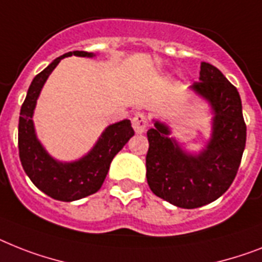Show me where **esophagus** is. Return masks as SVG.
Here are the masks:
<instances>
[{
  "label": "esophagus",
  "mask_w": 262,
  "mask_h": 262,
  "mask_svg": "<svg viewBox=\"0 0 262 262\" xmlns=\"http://www.w3.org/2000/svg\"><path fill=\"white\" fill-rule=\"evenodd\" d=\"M133 127L136 134L146 133L147 127H148V118H147L146 114L138 112L133 118Z\"/></svg>",
  "instance_id": "34e87169"
}]
</instances>
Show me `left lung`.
Here are the masks:
<instances>
[{
    "instance_id": "obj_1",
    "label": "left lung",
    "mask_w": 262,
    "mask_h": 262,
    "mask_svg": "<svg viewBox=\"0 0 262 262\" xmlns=\"http://www.w3.org/2000/svg\"><path fill=\"white\" fill-rule=\"evenodd\" d=\"M191 90L213 108V133L198 155L186 152L161 122L147 131V183L162 200L195 209L222 195L234 181L246 143V124L237 88L209 62H201L200 81Z\"/></svg>"
}]
</instances>
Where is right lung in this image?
I'll return each mask as SVG.
<instances>
[{
	"label": "right lung",
	"mask_w": 262,
	"mask_h": 262,
	"mask_svg": "<svg viewBox=\"0 0 262 262\" xmlns=\"http://www.w3.org/2000/svg\"><path fill=\"white\" fill-rule=\"evenodd\" d=\"M72 55L81 57L95 56L90 52L73 51L53 60L30 84L27 97L21 105L18 120V152L24 170L42 193L64 202L81 200L96 193L104 182L114 157L134 135L128 119L111 124L104 129L97 143L85 157L69 163L53 159L41 146L32 120L36 101L52 71L61 58Z\"/></svg>",
	"instance_id": "1"
}]
</instances>
